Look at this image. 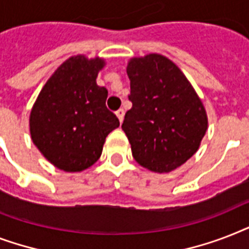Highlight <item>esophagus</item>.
Masks as SVG:
<instances>
[{"label": "esophagus", "mask_w": 249, "mask_h": 249, "mask_svg": "<svg viewBox=\"0 0 249 249\" xmlns=\"http://www.w3.org/2000/svg\"><path fill=\"white\" fill-rule=\"evenodd\" d=\"M124 109L123 108H120V109H117L116 111V116H117V119H119V121H120V123H123V120H124Z\"/></svg>", "instance_id": "obj_1"}]
</instances>
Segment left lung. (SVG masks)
I'll return each instance as SVG.
<instances>
[{
	"mask_svg": "<svg viewBox=\"0 0 249 249\" xmlns=\"http://www.w3.org/2000/svg\"><path fill=\"white\" fill-rule=\"evenodd\" d=\"M129 101L121 128L133 158L144 168L168 173L197 151L205 132L204 106L176 64L159 54L129 62Z\"/></svg>",
	"mask_w": 249,
	"mask_h": 249,
	"instance_id": "1",
	"label": "left lung"
}]
</instances>
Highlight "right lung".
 Wrapping results in <instances>:
<instances>
[{"label":"right lung","instance_id":"obj_1","mask_svg":"<svg viewBox=\"0 0 249 249\" xmlns=\"http://www.w3.org/2000/svg\"><path fill=\"white\" fill-rule=\"evenodd\" d=\"M103 66L99 58H70L48 80L33 106V143L59 169L81 172L93 165L106 137L120 125L106 107L108 91L95 81Z\"/></svg>","mask_w":249,"mask_h":249}]
</instances>
